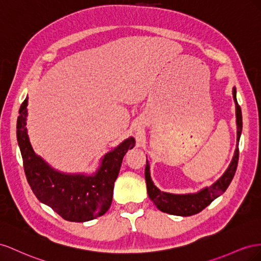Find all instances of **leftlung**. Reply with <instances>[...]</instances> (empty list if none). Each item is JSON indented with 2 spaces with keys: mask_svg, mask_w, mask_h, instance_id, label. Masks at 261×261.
<instances>
[{
  "mask_svg": "<svg viewBox=\"0 0 261 261\" xmlns=\"http://www.w3.org/2000/svg\"><path fill=\"white\" fill-rule=\"evenodd\" d=\"M233 98L236 106V124H237V144L235 148V153L233 160L230 162L226 172L222 175L221 178L212 184L210 187H205L196 193H187V195H174L161 191L153 184L150 175V164L146 160L145 166V181L148 197L153 201L159 210L173 215H179V217H190V215L197 214L202 211L204 207L209 205L214 199L220 197L224 192L232 181L235 175L238 156H240V150H238V142L242 135L243 120H242V110L238 105L236 99V88H233ZM147 158V156H146Z\"/></svg>",
  "mask_w": 261,
  "mask_h": 261,
  "instance_id": "left-lung-1",
  "label": "left lung"
}]
</instances>
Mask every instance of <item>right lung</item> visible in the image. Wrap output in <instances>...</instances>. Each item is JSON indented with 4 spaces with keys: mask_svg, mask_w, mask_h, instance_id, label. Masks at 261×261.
I'll return each instance as SVG.
<instances>
[{
    "mask_svg": "<svg viewBox=\"0 0 261 261\" xmlns=\"http://www.w3.org/2000/svg\"><path fill=\"white\" fill-rule=\"evenodd\" d=\"M27 103L28 97L19 108L16 135L27 181L35 196L66 221L86 222L101 217L111 205L114 184L124 154L136 144L135 138L124 140L103 156L95 174H64L35 153L26 128Z\"/></svg>",
    "mask_w": 261,
    "mask_h": 261,
    "instance_id": "add662e5",
    "label": "right lung"
}]
</instances>
